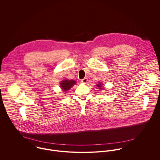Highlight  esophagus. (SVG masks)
Segmentation results:
<instances>
[{"mask_svg":"<svg viewBox=\"0 0 160 160\" xmlns=\"http://www.w3.org/2000/svg\"><path fill=\"white\" fill-rule=\"evenodd\" d=\"M88 79L87 78H85L82 79L81 81V82L82 83H84V84H86V83H87V82H88Z\"/></svg>","mask_w":160,"mask_h":160,"instance_id":"34e87169","label":"esophagus"}]
</instances>
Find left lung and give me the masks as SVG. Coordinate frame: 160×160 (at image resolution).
Instances as JSON below:
<instances>
[{
	"mask_svg": "<svg viewBox=\"0 0 160 160\" xmlns=\"http://www.w3.org/2000/svg\"><path fill=\"white\" fill-rule=\"evenodd\" d=\"M102 83H98V84H97V87L98 88V89H102Z\"/></svg>",
	"mask_w": 160,
	"mask_h": 160,
	"instance_id": "8db88e82",
	"label": "left lung"
}]
</instances>
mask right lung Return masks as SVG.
<instances>
[{"label":"right lung","mask_w":160,"mask_h":160,"mask_svg":"<svg viewBox=\"0 0 160 160\" xmlns=\"http://www.w3.org/2000/svg\"><path fill=\"white\" fill-rule=\"evenodd\" d=\"M76 84V81L73 80H68L65 79L60 82V87L62 88L63 91H67L69 90L74 84Z\"/></svg>","instance_id":"add662e5"}]
</instances>
